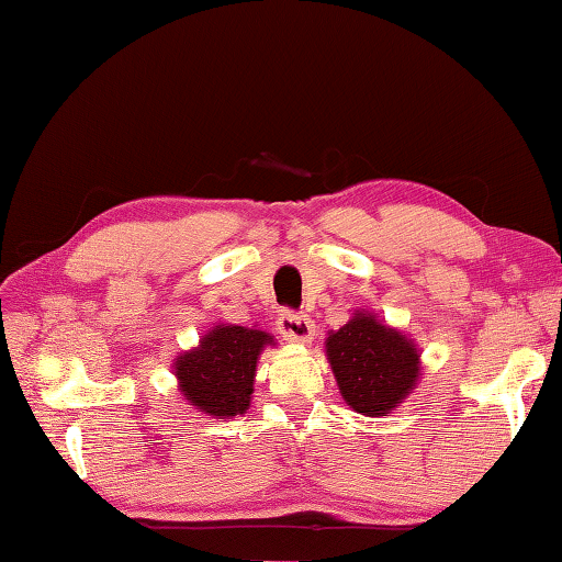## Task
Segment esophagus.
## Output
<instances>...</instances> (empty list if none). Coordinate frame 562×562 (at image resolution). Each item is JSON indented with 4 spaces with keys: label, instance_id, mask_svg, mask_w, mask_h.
<instances>
[{
    "label": "esophagus",
    "instance_id": "obj_1",
    "mask_svg": "<svg viewBox=\"0 0 562 562\" xmlns=\"http://www.w3.org/2000/svg\"><path fill=\"white\" fill-rule=\"evenodd\" d=\"M278 330L280 336L290 342H312V338L316 336L314 321L294 312H282L278 316Z\"/></svg>",
    "mask_w": 562,
    "mask_h": 562
}]
</instances>
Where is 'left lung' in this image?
Wrapping results in <instances>:
<instances>
[{"label": "left lung", "instance_id": "obj_1", "mask_svg": "<svg viewBox=\"0 0 562 562\" xmlns=\"http://www.w3.org/2000/svg\"><path fill=\"white\" fill-rule=\"evenodd\" d=\"M326 357L345 403L369 417L391 413L420 379L415 342L367 312L330 333Z\"/></svg>", "mask_w": 562, "mask_h": 562}]
</instances>
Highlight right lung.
<instances>
[{"instance_id":"obj_1","label":"right lung","mask_w":562,"mask_h":562,"mask_svg":"<svg viewBox=\"0 0 562 562\" xmlns=\"http://www.w3.org/2000/svg\"><path fill=\"white\" fill-rule=\"evenodd\" d=\"M274 345L266 330L220 324L200 338L193 350L176 357L178 391L198 411L212 417L244 415L254 393L262 348Z\"/></svg>"}]
</instances>
